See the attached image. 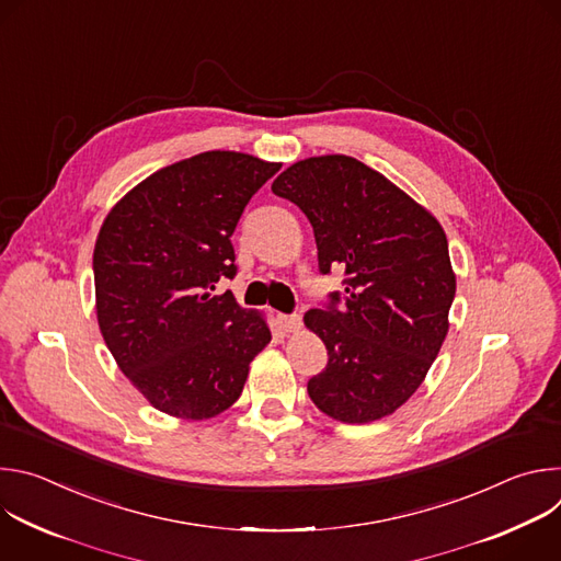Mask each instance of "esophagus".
Masks as SVG:
<instances>
[{"label": "esophagus", "mask_w": 561, "mask_h": 561, "mask_svg": "<svg viewBox=\"0 0 561 561\" xmlns=\"http://www.w3.org/2000/svg\"><path fill=\"white\" fill-rule=\"evenodd\" d=\"M277 322H279L282 331L295 333V331H299V327H301V317H299V314H277Z\"/></svg>", "instance_id": "obj_1"}]
</instances>
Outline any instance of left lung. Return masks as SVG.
I'll return each instance as SVG.
<instances>
[{"mask_svg": "<svg viewBox=\"0 0 561 561\" xmlns=\"http://www.w3.org/2000/svg\"><path fill=\"white\" fill-rule=\"evenodd\" d=\"M273 193L308 217L319 273L344 271V293L310 308L327 368L308 379L314 407L344 424L394 413L435 362L455 299V273L439 221L381 173L346 154L288 167Z\"/></svg>", "mask_w": 561, "mask_h": 561, "instance_id": "8db88e82", "label": "left lung"}]
</instances>
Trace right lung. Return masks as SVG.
<instances>
[{"label":"right lung","instance_id":"obj_1","mask_svg":"<svg viewBox=\"0 0 561 561\" xmlns=\"http://www.w3.org/2000/svg\"><path fill=\"white\" fill-rule=\"evenodd\" d=\"M279 169L244 152H199L146 178L104 219L93 253L100 331L157 411L219 415L271 342L260 312L213 290L237 275L230 234Z\"/></svg>","mask_w":561,"mask_h":561}]
</instances>
